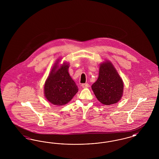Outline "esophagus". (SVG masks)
I'll return each instance as SVG.
<instances>
[{
    "mask_svg": "<svg viewBox=\"0 0 159 159\" xmlns=\"http://www.w3.org/2000/svg\"><path fill=\"white\" fill-rule=\"evenodd\" d=\"M81 86H82V87L83 88H87L89 87V84H88V83H83V84H82Z\"/></svg>",
    "mask_w": 159,
    "mask_h": 159,
    "instance_id": "esophagus-1",
    "label": "esophagus"
}]
</instances>
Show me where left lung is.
I'll list each match as a JSON object with an SVG mask.
<instances>
[{
	"label": "left lung",
	"instance_id": "1",
	"mask_svg": "<svg viewBox=\"0 0 159 159\" xmlns=\"http://www.w3.org/2000/svg\"><path fill=\"white\" fill-rule=\"evenodd\" d=\"M91 88L99 101L109 106L121 99L124 84L111 62L106 60L100 64L98 78Z\"/></svg>",
	"mask_w": 159,
	"mask_h": 159
}]
</instances>
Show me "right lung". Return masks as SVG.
<instances>
[{"instance_id":"obj_1","label":"right lung","mask_w":159,"mask_h":159,"mask_svg":"<svg viewBox=\"0 0 159 159\" xmlns=\"http://www.w3.org/2000/svg\"><path fill=\"white\" fill-rule=\"evenodd\" d=\"M60 60L54 64L44 85V95L46 99L56 106L67 104L78 92V88L68 73L69 64Z\"/></svg>"}]
</instances>
